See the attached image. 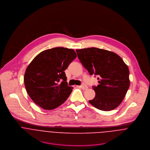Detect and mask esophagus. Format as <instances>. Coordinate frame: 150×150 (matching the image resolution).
I'll return each instance as SVG.
<instances>
[{
  "label": "esophagus",
  "mask_w": 150,
  "mask_h": 150,
  "mask_svg": "<svg viewBox=\"0 0 150 150\" xmlns=\"http://www.w3.org/2000/svg\"><path fill=\"white\" fill-rule=\"evenodd\" d=\"M79 87L80 88L83 89V90H87V88H88V87H87V86H86L85 84H82V85H81V86H79Z\"/></svg>",
  "instance_id": "1"
}]
</instances>
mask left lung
Masks as SVG:
<instances>
[{
  "instance_id": "left-lung-1",
  "label": "left lung",
  "mask_w": 150,
  "mask_h": 150,
  "mask_svg": "<svg viewBox=\"0 0 150 150\" xmlns=\"http://www.w3.org/2000/svg\"><path fill=\"white\" fill-rule=\"evenodd\" d=\"M76 52L90 74L98 77L99 84L93 87L95 97L89 103L103 111L117 108L129 86L128 66L118 54L104 49L91 47L77 49Z\"/></svg>"
}]
</instances>
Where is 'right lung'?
I'll return each instance as SVG.
<instances>
[{
	"label": "right lung",
	"instance_id": "1",
	"mask_svg": "<svg viewBox=\"0 0 150 150\" xmlns=\"http://www.w3.org/2000/svg\"><path fill=\"white\" fill-rule=\"evenodd\" d=\"M73 49L55 47L40 53L28 66L24 76L26 91L45 110H53L68 98L73 87L67 84L64 70L76 58Z\"/></svg>",
	"mask_w": 150,
	"mask_h": 150
}]
</instances>
